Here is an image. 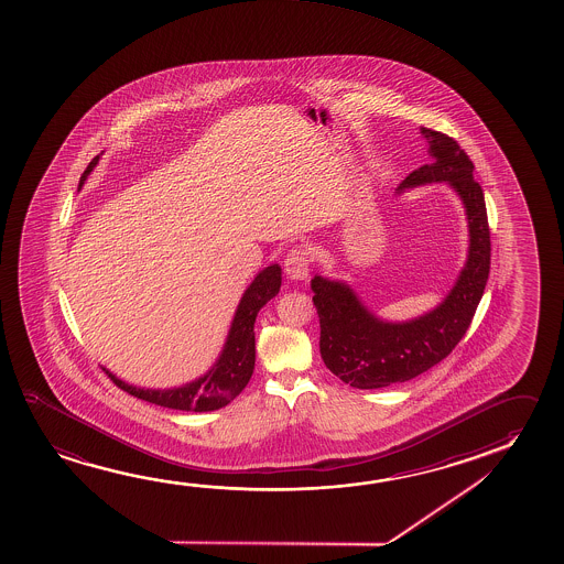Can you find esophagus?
<instances>
[{
	"label": "esophagus",
	"mask_w": 564,
	"mask_h": 564,
	"mask_svg": "<svg viewBox=\"0 0 564 564\" xmlns=\"http://www.w3.org/2000/svg\"><path fill=\"white\" fill-rule=\"evenodd\" d=\"M308 268H311V256L303 246L289 250L285 258V271L289 278L303 281L308 278Z\"/></svg>",
	"instance_id": "esophagus-1"
}]
</instances>
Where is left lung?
<instances>
[{
	"label": "left lung",
	"mask_w": 564,
	"mask_h": 564,
	"mask_svg": "<svg viewBox=\"0 0 564 564\" xmlns=\"http://www.w3.org/2000/svg\"><path fill=\"white\" fill-rule=\"evenodd\" d=\"M431 143V165L419 166L399 191L446 181L468 214V261L453 291L434 311L409 323H383L361 305L350 286L316 278L313 303L321 321V356L326 368L351 388H388L431 370L443 361L468 330L488 283V213L481 186L474 181V163L464 149L441 131L421 128Z\"/></svg>",
	"instance_id": "left-lung-1"
}]
</instances>
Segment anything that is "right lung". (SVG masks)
I'll return each mask as SVG.
<instances>
[{"mask_svg":"<svg viewBox=\"0 0 564 564\" xmlns=\"http://www.w3.org/2000/svg\"><path fill=\"white\" fill-rule=\"evenodd\" d=\"M98 159L100 158H94L90 165L86 166L84 175L80 176V186L98 163ZM279 286H281V268L278 263L263 269L258 278L253 279V283L241 296L220 358L214 364L213 370L193 383L175 389H141L128 386L126 381L111 376L108 370L104 371L118 388L128 391L133 398L143 399L155 405L178 409V411H194V413L216 411L220 406L228 405L240 395L241 389L248 386L253 373V366H256L253 323L259 308L265 305L269 299L278 295Z\"/></svg>","mask_w":564,"mask_h":564,"instance_id":"right-lung-1","label":"right lung"}]
</instances>
